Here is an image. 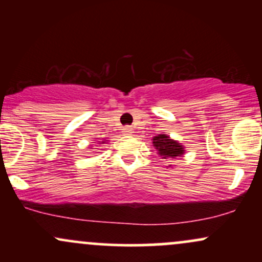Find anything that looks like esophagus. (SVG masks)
Here are the masks:
<instances>
[{"instance_id": "obj_1", "label": "esophagus", "mask_w": 262, "mask_h": 262, "mask_svg": "<svg viewBox=\"0 0 262 262\" xmlns=\"http://www.w3.org/2000/svg\"><path fill=\"white\" fill-rule=\"evenodd\" d=\"M123 133H124L125 135H133V128H130V127H124L123 128Z\"/></svg>"}]
</instances>
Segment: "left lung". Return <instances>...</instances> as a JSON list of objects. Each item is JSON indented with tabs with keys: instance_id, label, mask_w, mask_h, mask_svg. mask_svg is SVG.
I'll return each mask as SVG.
<instances>
[{
	"instance_id": "1",
	"label": "left lung",
	"mask_w": 262,
	"mask_h": 262,
	"mask_svg": "<svg viewBox=\"0 0 262 262\" xmlns=\"http://www.w3.org/2000/svg\"><path fill=\"white\" fill-rule=\"evenodd\" d=\"M152 146L156 149V154L161 159L166 160H176L185 154V146L177 140L171 139L167 134H159L152 137ZM169 165L167 167H171Z\"/></svg>"
}]
</instances>
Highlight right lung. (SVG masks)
Segmentation results:
<instances>
[{
	"label": "right lung",
	"mask_w": 262,
	"mask_h": 262,
	"mask_svg": "<svg viewBox=\"0 0 262 262\" xmlns=\"http://www.w3.org/2000/svg\"><path fill=\"white\" fill-rule=\"evenodd\" d=\"M106 143V140H103V141H98V144H104ZM92 146V145H91ZM89 149H91V148H89Z\"/></svg>",
	"instance_id": "add662e5"
}]
</instances>
